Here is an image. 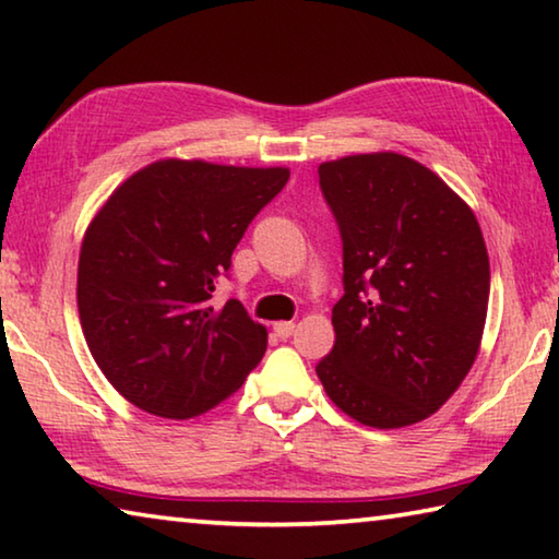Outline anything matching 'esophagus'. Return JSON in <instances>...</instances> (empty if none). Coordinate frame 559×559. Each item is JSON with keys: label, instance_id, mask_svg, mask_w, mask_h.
I'll return each mask as SVG.
<instances>
[{"label": "esophagus", "instance_id": "1", "mask_svg": "<svg viewBox=\"0 0 559 559\" xmlns=\"http://www.w3.org/2000/svg\"><path fill=\"white\" fill-rule=\"evenodd\" d=\"M293 330H296V323H290V320H281V323L273 325V333H276V335L283 337V340L290 337Z\"/></svg>", "mask_w": 559, "mask_h": 559}]
</instances>
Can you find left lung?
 Instances as JSON below:
<instances>
[{"label": "left lung", "instance_id": "left-lung-1", "mask_svg": "<svg viewBox=\"0 0 559 559\" xmlns=\"http://www.w3.org/2000/svg\"><path fill=\"white\" fill-rule=\"evenodd\" d=\"M318 175L343 236L345 296L316 372L355 421L409 427L476 362L490 293L484 234L471 206L406 155H347Z\"/></svg>", "mask_w": 559, "mask_h": 559}]
</instances>
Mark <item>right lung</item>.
I'll use <instances>...</instances> for the list:
<instances>
[{"instance_id": "obj_1", "label": "right lung", "mask_w": 559, "mask_h": 559, "mask_svg": "<svg viewBox=\"0 0 559 559\" xmlns=\"http://www.w3.org/2000/svg\"><path fill=\"white\" fill-rule=\"evenodd\" d=\"M288 167L157 159L88 224L79 318L100 372L130 404L192 419L243 384L269 333L239 300L214 308L246 226L286 187Z\"/></svg>"}]
</instances>
